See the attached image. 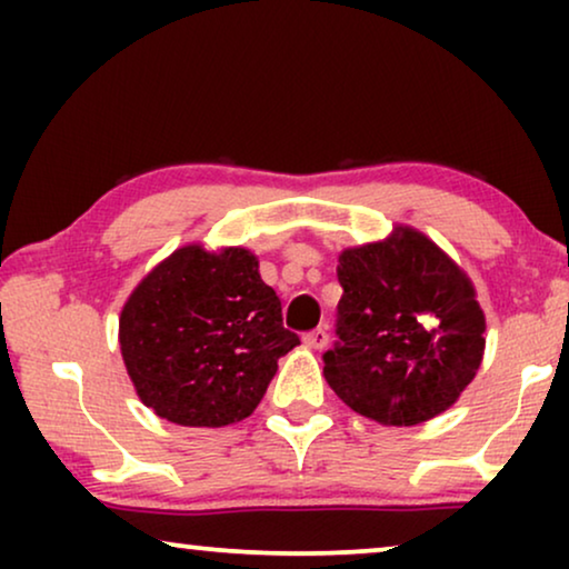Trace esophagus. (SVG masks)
<instances>
[{"mask_svg":"<svg viewBox=\"0 0 569 569\" xmlns=\"http://www.w3.org/2000/svg\"><path fill=\"white\" fill-rule=\"evenodd\" d=\"M302 341H306L310 349H323L326 345H329V331H326V329H313V331H308L306 337H302Z\"/></svg>","mask_w":569,"mask_h":569,"instance_id":"34e87169","label":"esophagus"}]
</instances>
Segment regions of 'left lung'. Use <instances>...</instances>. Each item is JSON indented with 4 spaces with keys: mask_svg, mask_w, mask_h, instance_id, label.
<instances>
[{
    "mask_svg": "<svg viewBox=\"0 0 569 569\" xmlns=\"http://www.w3.org/2000/svg\"><path fill=\"white\" fill-rule=\"evenodd\" d=\"M337 277L339 341L323 355L331 391L386 427L453 407L485 357V310L466 271L425 232L396 224L386 240L345 248Z\"/></svg>",
    "mask_w": 569,
    "mask_h": 569,
    "instance_id": "8db88e82",
    "label": "left lung"
}]
</instances>
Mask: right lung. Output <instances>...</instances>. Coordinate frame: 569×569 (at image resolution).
<instances>
[{
	"instance_id": "add662e5",
	"label": "right lung",
	"mask_w": 569,
	"mask_h": 569,
	"mask_svg": "<svg viewBox=\"0 0 569 569\" xmlns=\"http://www.w3.org/2000/svg\"><path fill=\"white\" fill-rule=\"evenodd\" d=\"M282 302L248 248L201 243L162 259L123 302L119 347L144 407L183 427H224L251 417L298 347Z\"/></svg>"
}]
</instances>
